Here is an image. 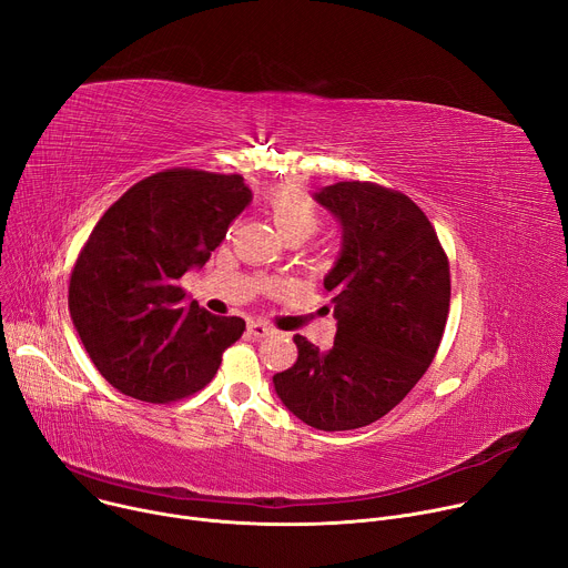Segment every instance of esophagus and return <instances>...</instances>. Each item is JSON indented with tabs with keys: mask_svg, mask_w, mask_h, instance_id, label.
Masks as SVG:
<instances>
[{
	"mask_svg": "<svg viewBox=\"0 0 568 568\" xmlns=\"http://www.w3.org/2000/svg\"><path fill=\"white\" fill-rule=\"evenodd\" d=\"M246 333H248L251 337H267V335H272L274 331H272L267 324H263V322H248Z\"/></svg>",
	"mask_w": 568,
	"mask_h": 568,
	"instance_id": "obj_1",
	"label": "esophagus"
}]
</instances>
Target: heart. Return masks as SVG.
Returning <instances> with one entry per match:
<instances>
[{"label": "heart", "mask_w": 568, "mask_h": 568, "mask_svg": "<svg viewBox=\"0 0 568 568\" xmlns=\"http://www.w3.org/2000/svg\"><path fill=\"white\" fill-rule=\"evenodd\" d=\"M267 209L281 237L303 235L311 237L320 226V211L315 201L298 185H281L267 196Z\"/></svg>", "instance_id": "heart-1"}]
</instances>
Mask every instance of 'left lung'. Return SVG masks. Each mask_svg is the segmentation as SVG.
I'll return each mask as SVG.
<instances>
[{
  "label": "left lung",
  "instance_id": "8db88e82",
  "mask_svg": "<svg viewBox=\"0 0 568 568\" xmlns=\"http://www.w3.org/2000/svg\"><path fill=\"white\" fill-rule=\"evenodd\" d=\"M313 196L342 229L324 276L337 333L326 353L294 335L296 363L272 381L303 424L353 430L385 417L433 363L448 317V261L428 217L400 192L342 181Z\"/></svg>",
  "mask_w": 568,
  "mask_h": 568
}]
</instances>
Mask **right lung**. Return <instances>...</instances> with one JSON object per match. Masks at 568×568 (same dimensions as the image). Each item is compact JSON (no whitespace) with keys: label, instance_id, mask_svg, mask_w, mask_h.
Returning <instances> with one entry per match:
<instances>
[{"label":"right lung","instance_id":"add662e5","mask_svg":"<svg viewBox=\"0 0 568 568\" xmlns=\"http://www.w3.org/2000/svg\"><path fill=\"white\" fill-rule=\"evenodd\" d=\"M251 199L237 174L168 170L135 183L97 222L70 278V315L115 389L170 403L217 374L244 320L185 303L179 281L211 261Z\"/></svg>","mask_w":568,"mask_h":568}]
</instances>
